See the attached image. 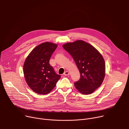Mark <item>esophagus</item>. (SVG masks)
Returning <instances> with one entry per match:
<instances>
[{
  "label": "esophagus",
  "instance_id": "esophagus-1",
  "mask_svg": "<svg viewBox=\"0 0 129 129\" xmlns=\"http://www.w3.org/2000/svg\"><path fill=\"white\" fill-rule=\"evenodd\" d=\"M69 75H70V72H69V71H66L64 72V75H65V76H67Z\"/></svg>",
  "mask_w": 129,
  "mask_h": 129
}]
</instances>
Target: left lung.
I'll return each mask as SVG.
<instances>
[{"mask_svg":"<svg viewBox=\"0 0 129 129\" xmlns=\"http://www.w3.org/2000/svg\"><path fill=\"white\" fill-rule=\"evenodd\" d=\"M74 59L81 74L75 83L83 94H90L102 85L105 76V63L102 54L90 44L78 40L63 45Z\"/></svg>","mask_w":129,"mask_h":129,"instance_id":"8db88e82","label":"left lung"}]
</instances>
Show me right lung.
Here are the masks:
<instances>
[{"label":"right lung","mask_w":129,"mask_h":129,"mask_svg":"<svg viewBox=\"0 0 129 129\" xmlns=\"http://www.w3.org/2000/svg\"><path fill=\"white\" fill-rule=\"evenodd\" d=\"M57 46V44L50 42L42 43L31 50L24 61L25 80L29 87L36 93H49L61 78L49 64L50 58Z\"/></svg>","instance_id":"right-lung-1"}]
</instances>
